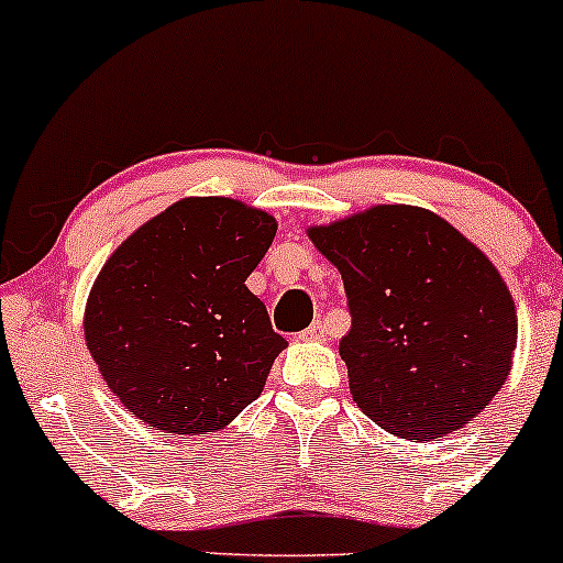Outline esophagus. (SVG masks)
<instances>
[{"label":"esophagus","mask_w":563,"mask_h":563,"mask_svg":"<svg viewBox=\"0 0 563 563\" xmlns=\"http://www.w3.org/2000/svg\"><path fill=\"white\" fill-rule=\"evenodd\" d=\"M300 340H324L327 338V327H324V321L321 319H316L311 327H308V330H302L300 334H298Z\"/></svg>","instance_id":"esophagus-1"}]
</instances>
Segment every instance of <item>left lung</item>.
Wrapping results in <instances>:
<instances>
[{"mask_svg":"<svg viewBox=\"0 0 563 563\" xmlns=\"http://www.w3.org/2000/svg\"><path fill=\"white\" fill-rule=\"evenodd\" d=\"M340 271L351 330L340 340L353 401L401 439L457 431L495 399L516 351L500 271L431 210L377 205L308 229Z\"/></svg>","mask_w":563,"mask_h":563,"instance_id":"obj_1","label":"left lung"}]
</instances>
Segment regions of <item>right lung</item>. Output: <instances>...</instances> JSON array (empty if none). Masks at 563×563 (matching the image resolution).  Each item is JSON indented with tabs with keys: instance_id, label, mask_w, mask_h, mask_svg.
<instances>
[{
	"instance_id": "1",
	"label": "right lung",
	"mask_w": 563,
	"mask_h": 563,
	"mask_svg": "<svg viewBox=\"0 0 563 563\" xmlns=\"http://www.w3.org/2000/svg\"><path fill=\"white\" fill-rule=\"evenodd\" d=\"M276 236L268 212L188 197L124 239L95 279L85 340L109 388L154 431H220L287 349L247 289Z\"/></svg>"
}]
</instances>
